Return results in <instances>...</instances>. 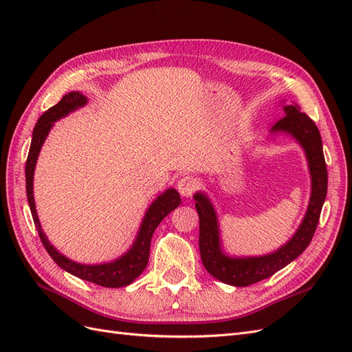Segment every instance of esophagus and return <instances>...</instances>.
Here are the masks:
<instances>
[{
  "mask_svg": "<svg viewBox=\"0 0 352 352\" xmlns=\"http://www.w3.org/2000/svg\"><path fill=\"white\" fill-rule=\"evenodd\" d=\"M198 186H199L198 179L190 175L182 176L177 182V190L182 197H190L198 189Z\"/></svg>",
  "mask_w": 352,
  "mask_h": 352,
  "instance_id": "34e87169",
  "label": "esophagus"
}]
</instances>
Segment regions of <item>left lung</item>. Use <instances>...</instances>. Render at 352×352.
Listing matches in <instances>:
<instances>
[{"mask_svg": "<svg viewBox=\"0 0 352 352\" xmlns=\"http://www.w3.org/2000/svg\"><path fill=\"white\" fill-rule=\"evenodd\" d=\"M286 116L276 122L273 131L291 133L305 150L311 173V198L307 214L294 238L282 248L263 257L230 258L220 250L219 226L214 208L204 194H195L199 216V252L206 270L217 280L232 286H250L267 279L294 261L310 245L320 219L327 192V168L323 155L322 136L316 123L296 104L285 105Z\"/></svg>", "mask_w": 352, "mask_h": 352, "instance_id": "left-lung-1", "label": "left lung"}]
</instances>
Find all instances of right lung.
Segmentation results:
<instances>
[{
	"label": "right lung",
	"mask_w": 352,
	"mask_h": 352,
	"mask_svg": "<svg viewBox=\"0 0 352 352\" xmlns=\"http://www.w3.org/2000/svg\"><path fill=\"white\" fill-rule=\"evenodd\" d=\"M85 104H87V97H85V95H82L80 92H69L56 105H52L51 109H48L39 117V120L35 124L34 135H32V142H30L26 167H25L26 195L29 201L32 219H34L41 242L45 247L47 252L51 255V258L54 260L61 269H65L70 274L76 276V278L92 282L95 285L105 286V287H120V286L131 285L146 267L148 258H150L153 233L168 212L173 211L176 207H179L180 195L176 189H167L163 195H160L153 202L151 207L148 208L145 219L142 221L141 230L138 233L136 242L133 243L131 251H127L123 257H120L119 260H116L113 263L98 264V265L78 264L66 258L65 255H61L54 247H52V245L48 242L47 236L44 235V232H42L38 216H36L35 201H34V170H35L38 154L41 151V146L44 144L51 126L54 124V122L58 120L60 117L69 114L70 111L76 110L78 107H82Z\"/></svg>",
	"instance_id": "right-lung-1"
}]
</instances>
